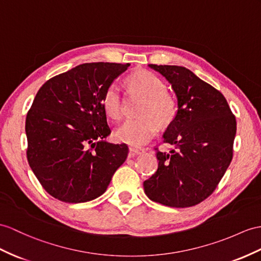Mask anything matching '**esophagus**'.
<instances>
[{
    "instance_id": "esophagus-1",
    "label": "esophagus",
    "mask_w": 261,
    "mask_h": 261,
    "mask_svg": "<svg viewBox=\"0 0 261 261\" xmlns=\"http://www.w3.org/2000/svg\"><path fill=\"white\" fill-rule=\"evenodd\" d=\"M145 151L144 148H137V147H133V146H130L129 147V154L132 156H135V155H141L143 154V152Z\"/></svg>"
}]
</instances>
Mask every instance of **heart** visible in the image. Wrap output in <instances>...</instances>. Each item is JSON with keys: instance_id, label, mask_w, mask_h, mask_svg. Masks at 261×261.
I'll list each match as a JSON object with an SVG mask.
<instances>
[{"instance_id": "b5f03b06", "label": "heart", "mask_w": 261, "mask_h": 261, "mask_svg": "<svg viewBox=\"0 0 261 261\" xmlns=\"http://www.w3.org/2000/svg\"><path fill=\"white\" fill-rule=\"evenodd\" d=\"M132 92L142 94L145 99L139 109L141 117L127 119L116 132L119 142L132 146L147 144L154 137L160 124L169 125L176 117L178 105L173 94L166 91L165 83L148 71H138L127 79ZM106 115L114 120L123 116V97L119 87L111 84L106 88L101 99Z\"/></svg>"}]
</instances>
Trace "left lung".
<instances>
[{
  "mask_svg": "<svg viewBox=\"0 0 261 261\" xmlns=\"http://www.w3.org/2000/svg\"><path fill=\"white\" fill-rule=\"evenodd\" d=\"M148 66L170 83L178 111L163 135L176 150L157 149L158 168L144 181L145 194L168 207H192L213 194L229 166L236 118L224 95L188 68Z\"/></svg>",
  "mask_w": 261,
  "mask_h": 261,
  "instance_id": "obj_1",
  "label": "left lung"
}]
</instances>
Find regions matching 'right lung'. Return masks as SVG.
Segmentation results:
<instances>
[{"mask_svg": "<svg viewBox=\"0 0 261 261\" xmlns=\"http://www.w3.org/2000/svg\"><path fill=\"white\" fill-rule=\"evenodd\" d=\"M130 64L85 63L44 83L27 115V156L43 188L77 204L105 193L128 147L111 134L103 95Z\"/></svg>", "mask_w": 261, "mask_h": 261, "instance_id": "1", "label": "right lung"}]
</instances>
